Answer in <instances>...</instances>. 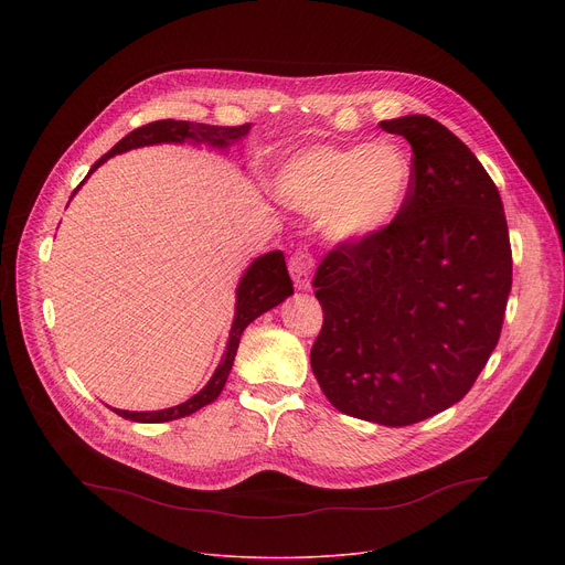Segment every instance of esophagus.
Wrapping results in <instances>:
<instances>
[{
    "label": "esophagus",
    "mask_w": 565,
    "mask_h": 565,
    "mask_svg": "<svg viewBox=\"0 0 565 565\" xmlns=\"http://www.w3.org/2000/svg\"><path fill=\"white\" fill-rule=\"evenodd\" d=\"M312 255L308 250H295L290 262H288V270H290V277L295 281V286L299 290H308L310 288V279H312Z\"/></svg>",
    "instance_id": "34e87169"
}]
</instances>
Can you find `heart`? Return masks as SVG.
I'll list each match as a JSON object with an SVG mask.
<instances>
[{
	"label": "heart",
	"mask_w": 565,
	"mask_h": 565,
	"mask_svg": "<svg viewBox=\"0 0 565 565\" xmlns=\"http://www.w3.org/2000/svg\"><path fill=\"white\" fill-rule=\"evenodd\" d=\"M279 201L317 216L335 241H366L405 207L414 185L412 156L393 140L371 145H315L275 174Z\"/></svg>",
	"instance_id": "1"
}]
</instances>
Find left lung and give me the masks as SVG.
I'll list each match as a JSON object with an SVG mask.
<instances>
[{
	"label": "left lung",
	"instance_id": "1",
	"mask_svg": "<svg viewBox=\"0 0 565 565\" xmlns=\"http://www.w3.org/2000/svg\"><path fill=\"white\" fill-rule=\"evenodd\" d=\"M380 127L409 140L414 185L391 225L321 259L310 366L342 414L407 427L456 405L486 369L512 248L501 194L458 136L429 116Z\"/></svg>",
	"mask_w": 565,
	"mask_h": 565
}]
</instances>
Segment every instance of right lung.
Here are the masks:
<instances>
[{"instance_id": "obj_1", "label": "right lung", "mask_w": 565, "mask_h": 565, "mask_svg": "<svg viewBox=\"0 0 565 565\" xmlns=\"http://www.w3.org/2000/svg\"><path fill=\"white\" fill-rule=\"evenodd\" d=\"M250 131V122L238 125V127H214V125H203V122H188V120H156L149 125H142L134 131H129L122 140H118L100 160H96L94 168L89 170V174L100 168L107 158L122 153L127 149H136V147H145V145H156V142H183V140H205L210 145L216 147H227L232 140H238L241 136H246ZM85 183V181H83ZM79 183V185H83ZM79 185L73 190V194L79 190ZM288 295H292V281L290 275L286 270V259L281 250H273L259 259L253 262V266L248 268V273L241 279L238 288H236V312H234V321L230 329V340L225 347V353L221 358V364L216 366L214 375L210 377V382L196 393L192 395L188 402L172 409H163V412H120L114 409L118 416L134 420V423H168V420H179L185 416L196 414L199 409H203L210 402H214L218 397V393L225 386V380L230 375L236 349H238V340L241 333L246 331V327L250 324L253 319H257L262 312L275 308L277 303H281Z\"/></svg>"}]
</instances>
